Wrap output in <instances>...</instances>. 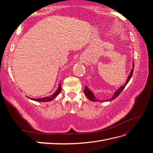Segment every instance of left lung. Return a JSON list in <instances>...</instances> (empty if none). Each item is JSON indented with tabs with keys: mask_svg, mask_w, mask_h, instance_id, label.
<instances>
[{
	"mask_svg": "<svg viewBox=\"0 0 153 153\" xmlns=\"http://www.w3.org/2000/svg\"><path fill=\"white\" fill-rule=\"evenodd\" d=\"M133 69H134V63L133 62V69H131V72H130V74H129V76H128V79H127L126 83H125V84H124V85L121 86V87H119V89H118L115 92V93L114 94L113 96L112 97V98H110V99H109V100H104L105 101H112V100H114V99L116 98L120 94V93H121V92L123 91V90L124 89L125 87H126V85H127V84L129 82V80L131 79V78L132 75H133ZM84 93H85V96L87 97V98L89 99V100H90L92 101H101H101H104L103 100H98V99H97V98H96V97L94 96V94L92 93V92L90 89H88V88L87 87V86H85Z\"/></svg>",
	"mask_w": 153,
	"mask_h": 153,
	"instance_id": "left-lung-1",
	"label": "left lung"
}]
</instances>
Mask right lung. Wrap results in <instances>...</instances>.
Instances as JSON below:
<instances>
[{
	"label": "right lung",
	"instance_id": "right-lung-1",
	"mask_svg": "<svg viewBox=\"0 0 153 153\" xmlns=\"http://www.w3.org/2000/svg\"><path fill=\"white\" fill-rule=\"evenodd\" d=\"M62 90V87H61V84L60 83L59 85V87L57 90L55 91V93L53 94H52V96H50L48 97H45V98H29L30 100H34V101H39V102H47V101H50L53 100H54L56 97L59 95V94L61 92Z\"/></svg>",
	"mask_w": 153,
	"mask_h": 153
}]
</instances>
